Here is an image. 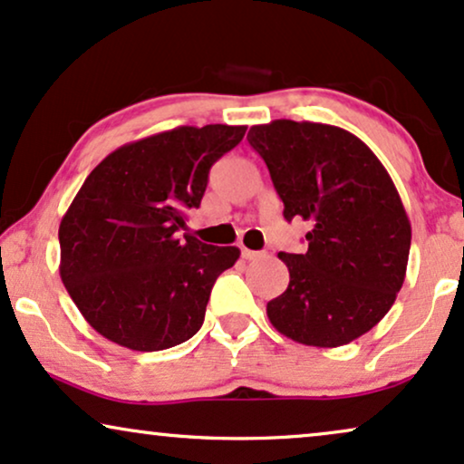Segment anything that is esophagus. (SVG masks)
<instances>
[{
    "instance_id": "obj_1",
    "label": "esophagus",
    "mask_w": 464,
    "mask_h": 464,
    "mask_svg": "<svg viewBox=\"0 0 464 464\" xmlns=\"http://www.w3.org/2000/svg\"><path fill=\"white\" fill-rule=\"evenodd\" d=\"M242 256L246 261H256V259H261V256H266V255H263V252H256V250L242 248Z\"/></svg>"
}]
</instances>
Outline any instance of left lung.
<instances>
[{"mask_svg":"<svg viewBox=\"0 0 464 464\" xmlns=\"http://www.w3.org/2000/svg\"><path fill=\"white\" fill-rule=\"evenodd\" d=\"M285 218L310 222L304 255L280 252L289 286L269 324L308 347H343L388 314L407 274L411 222L390 173L355 134L316 121L252 126Z\"/></svg>","mask_w":464,"mask_h":464,"instance_id":"8db88e82","label":"left lung"}]
</instances>
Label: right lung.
<instances>
[{"instance_id": "add662e5", "label": "right lung", "mask_w": 464, "mask_h": 464, "mask_svg": "<svg viewBox=\"0 0 464 464\" xmlns=\"http://www.w3.org/2000/svg\"><path fill=\"white\" fill-rule=\"evenodd\" d=\"M246 126H178L111 151L60 222L62 283L111 343L162 351L201 330L216 278L239 248L198 242L184 209L198 208L212 164Z\"/></svg>"}]
</instances>
